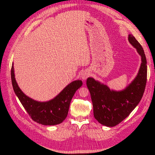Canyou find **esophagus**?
Masks as SVG:
<instances>
[{"mask_svg":"<svg viewBox=\"0 0 155 155\" xmlns=\"http://www.w3.org/2000/svg\"><path fill=\"white\" fill-rule=\"evenodd\" d=\"M89 76H90V72L88 71H84L82 72L81 78H82V79L84 81V80H86L87 78L89 77Z\"/></svg>","mask_w":155,"mask_h":155,"instance_id":"1","label":"esophagus"}]
</instances>
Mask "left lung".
Returning a JSON list of instances; mask_svg holds the SVG:
<instances>
[{"mask_svg":"<svg viewBox=\"0 0 155 155\" xmlns=\"http://www.w3.org/2000/svg\"><path fill=\"white\" fill-rule=\"evenodd\" d=\"M128 41L137 48L142 62L137 77L125 89L115 91L93 78L87 80L94 117L98 123L107 127H114L125 119L139 103L145 89L147 65L144 50L133 35H128Z\"/></svg>","mask_w":155,"mask_h":155,"instance_id":"8db88e82","label":"left lung"}]
</instances>
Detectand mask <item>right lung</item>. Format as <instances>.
I'll use <instances>...</instances> for the list:
<instances>
[{"label":"right lung","instance_id":"obj_1","mask_svg":"<svg viewBox=\"0 0 155 155\" xmlns=\"http://www.w3.org/2000/svg\"><path fill=\"white\" fill-rule=\"evenodd\" d=\"M11 80L15 93L29 116L34 121L43 125L58 124L65 119L72 98L83 84L81 81H74L68 84L53 99L47 102H38L29 98L20 89L15 80L13 64Z\"/></svg>","mask_w":155,"mask_h":155}]
</instances>
